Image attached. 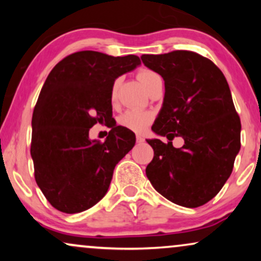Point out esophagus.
Returning <instances> with one entry per match:
<instances>
[{"instance_id": "34e87169", "label": "esophagus", "mask_w": 261, "mask_h": 261, "mask_svg": "<svg viewBox=\"0 0 261 261\" xmlns=\"http://www.w3.org/2000/svg\"><path fill=\"white\" fill-rule=\"evenodd\" d=\"M143 141H145V139H143L142 136H140V135H136V142H137V143L143 142Z\"/></svg>"}]
</instances>
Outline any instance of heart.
<instances>
[{"mask_svg":"<svg viewBox=\"0 0 261 261\" xmlns=\"http://www.w3.org/2000/svg\"><path fill=\"white\" fill-rule=\"evenodd\" d=\"M158 77L157 73L152 72L149 70H142L139 72V80L141 81L143 87L147 88L149 82L152 80ZM118 87H119V80H116L113 83L112 87V93H110V97L114 101L116 99V94H118ZM152 114L148 112H142V110H127L124 114H121L120 118H119V124L122 127L128 128V130L135 131V133H143L146 128L148 127V125L152 121Z\"/></svg>","mask_w":261,"mask_h":261,"instance_id":"heart-1","label":"heart"}]
</instances>
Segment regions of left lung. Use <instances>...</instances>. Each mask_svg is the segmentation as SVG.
<instances>
[{"instance_id": "8db88e82", "label": "left lung", "mask_w": 261, "mask_h": 261, "mask_svg": "<svg viewBox=\"0 0 261 261\" xmlns=\"http://www.w3.org/2000/svg\"><path fill=\"white\" fill-rule=\"evenodd\" d=\"M141 60L164 80L163 106L152 130L169 140H147L154 155L146 175L169 201L205 205L229 178L241 149V119L226 77L211 60L187 50ZM175 136L185 140L180 149L172 146Z\"/></svg>"}]
</instances>
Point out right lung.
Masks as SVG:
<instances>
[{
  "label": "right lung",
  "instance_id": "1",
  "mask_svg": "<svg viewBox=\"0 0 261 261\" xmlns=\"http://www.w3.org/2000/svg\"><path fill=\"white\" fill-rule=\"evenodd\" d=\"M140 64L139 56L86 50L66 56L45 81L33 112L31 154L35 181L59 211L79 214L100 201L115 166L135 146L133 131L111 120L110 93ZM97 122L112 125L104 143L89 139Z\"/></svg>",
  "mask_w": 261,
  "mask_h": 261
}]
</instances>
